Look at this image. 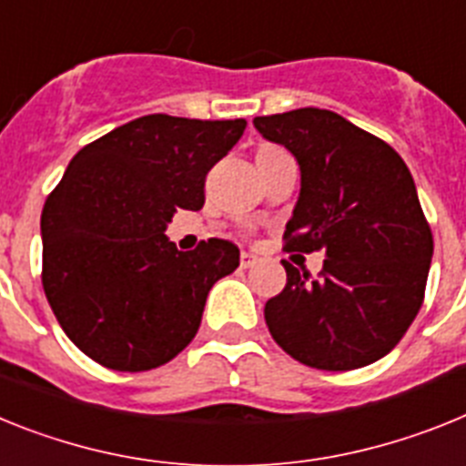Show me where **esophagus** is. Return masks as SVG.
I'll return each instance as SVG.
<instances>
[{
  "instance_id": "obj_1",
  "label": "esophagus",
  "mask_w": 466,
  "mask_h": 466,
  "mask_svg": "<svg viewBox=\"0 0 466 466\" xmlns=\"http://www.w3.org/2000/svg\"><path fill=\"white\" fill-rule=\"evenodd\" d=\"M258 262V256H253V253H241V260H238V265H241V269H250V267L256 265Z\"/></svg>"
}]
</instances>
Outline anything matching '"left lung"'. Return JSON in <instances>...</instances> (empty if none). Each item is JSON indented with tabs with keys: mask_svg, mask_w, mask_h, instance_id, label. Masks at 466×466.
I'll return each mask as SVG.
<instances>
[{
	"mask_svg": "<svg viewBox=\"0 0 466 466\" xmlns=\"http://www.w3.org/2000/svg\"><path fill=\"white\" fill-rule=\"evenodd\" d=\"M253 127L300 166L286 250H323L319 277L286 267L267 329L319 370H354L390 354L422 307L434 238L418 189L390 145L319 107L256 116Z\"/></svg>",
	"mask_w": 466,
	"mask_h": 466,
	"instance_id": "left-lung-1",
	"label": "left lung"
}]
</instances>
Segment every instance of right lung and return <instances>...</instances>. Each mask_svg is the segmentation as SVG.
I'll return each instance as SVG.
<instances>
[{"label":"right lung","mask_w":466,"mask_h":466,"mask_svg":"<svg viewBox=\"0 0 466 466\" xmlns=\"http://www.w3.org/2000/svg\"><path fill=\"white\" fill-rule=\"evenodd\" d=\"M244 128L147 115L72 157L42 210V283L60 329L93 361L137 373L192 342L238 248L208 238L177 250L164 232L177 208L204 206L206 173Z\"/></svg>","instance_id":"add662e5"}]
</instances>
